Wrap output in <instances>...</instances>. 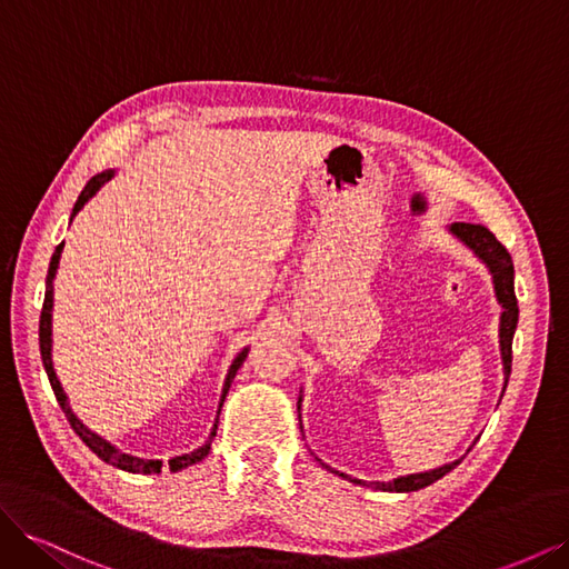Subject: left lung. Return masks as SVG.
I'll use <instances>...</instances> for the list:
<instances>
[{
  "instance_id": "1",
  "label": "left lung",
  "mask_w": 569,
  "mask_h": 569,
  "mask_svg": "<svg viewBox=\"0 0 569 569\" xmlns=\"http://www.w3.org/2000/svg\"><path fill=\"white\" fill-rule=\"evenodd\" d=\"M451 232L460 239V242L468 244L481 261H485L493 274V287H496V297L498 303H501L503 313H501V356H503V370L506 377H510V366H512V335L515 327H518V299H515V268H512V258L508 253V249L498 242L493 237V232H489L485 226H472V222H453ZM456 462L443 465V468L429 470V472H420V475H408V477H399L393 481H366L353 479L356 485L363 487H372L380 491H418L425 489L429 485H435L437 479H441L446 472H451ZM327 468V465H325ZM347 477V475H341Z\"/></svg>"
}]
</instances>
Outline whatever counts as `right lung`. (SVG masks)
<instances>
[{
	"label": "right lung",
	"instance_id": "add662e5",
	"mask_svg": "<svg viewBox=\"0 0 569 569\" xmlns=\"http://www.w3.org/2000/svg\"><path fill=\"white\" fill-rule=\"evenodd\" d=\"M111 176H113V170H107V173H97L88 184H84V189H82L80 197H78V201H76V206H73V216L82 209L84 203H88V199H90V197L97 192V189H99L101 184H104ZM71 220H73V218H71ZM61 251H63V242L54 249V256H51V261H49L47 289H44V303H42V313H40V356H42V363H44L47 377H49V385H51V389H54L57 401H59L61 410L66 412L68 422H71L73 432L84 441V446H88V449H90L92 453H97V458H101L104 462L113 465V468H120V470H126V472L159 475V472H161V465H163L161 460H140V458H132V456H126V453H118L111 443H107V441L101 439V437L92 435L90 429L84 427V425L73 416V412H71V406H68V401H66V393H63V389H61V385H59V380H57L54 366H51V306H54V289H51V280H54V272H57V268H59ZM244 358H247V349H244L242 353H239V356L234 358V363L230 366L228 380H226V389H222L220 406H222V401H226V393H228V389H230L232 377L237 375L239 366L244 363ZM218 416H220V408H218ZM216 429H218V420H216V425H213V432H211L209 441H206V443L201 446V449H197V451H192V453L178 456V458H170V460H168V468L176 472V470H182V468H187V465H194V462H199V460H203L206 456H209V451H211V441H213V437H216Z\"/></svg>",
	"mask_w": 569,
	"mask_h": 569
}]
</instances>
